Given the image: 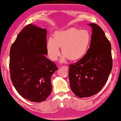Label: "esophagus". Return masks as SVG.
Wrapping results in <instances>:
<instances>
[{"instance_id":"34e87169","label":"esophagus","mask_w":121,"mask_h":121,"mask_svg":"<svg viewBox=\"0 0 121 121\" xmlns=\"http://www.w3.org/2000/svg\"><path fill=\"white\" fill-rule=\"evenodd\" d=\"M61 68H63V69H65L67 70H68V67L67 66H62V67H61Z\"/></svg>"}]
</instances>
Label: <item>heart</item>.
<instances>
[{
	"mask_svg": "<svg viewBox=\"0 0 121 121\" xmlns=\"http://www.w3.org/2000/svg\"><path fill=\"white\" fill-rule=\"evenodd\" d=\"M91 40V34L86 30L71 28L56 31L53 39L49 38L47 40V52L50 58L55 61L60 54L59 48H61L64 56L61 62H64L67 57L70 60H77L86 54Z\"/></svg>",
	"mask_w": 121,
	"mask_h": 121,
	"instance_id": "b5f03b06",
	"label": "heart"
}]
</instances>
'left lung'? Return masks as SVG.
I'll return each mask as SVG.
<instances>
[{"mask_svg":"<svg viewBox=\"0 0 121 121\" xmlns=\"http://www.w3.org/2000/svg\"><path fill=\"white\" fill-rule=\"evenodd\" d=\"M90 48L76 63L69 65L70 86L78 97L92 96L106 83L112 68L111 45L101 28L93 23Z\"/></svg>","mask_w":121,"mask_h":121,"instance_id":"left-lung-1","label":"left lung"}]
</instances>
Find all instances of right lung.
Listing matches in <instances>:
<instances>
[{
    "label": "right lung",
    "mask_w": 121,
    "mask_h": 121,
    "mask_svg": "<svg viewBox=\"0 0 121 121\" xmlns=\"http://www.w3.org/2000/svg\"><path fill=\"white\" fill-rule=\"evenodd\" d=\"M47 30L34 24L20 32L10 51V78L17 92L35 102L47 99L52 91L51 78L58 70L45 57Z\"/></svg>",
    "instance_id": "right-lung-1"
}]
</instances>
